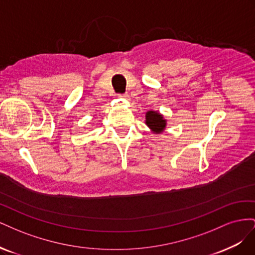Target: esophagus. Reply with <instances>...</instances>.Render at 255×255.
I'll return each instance as SVG.
<instances>
[{
    "instance_id": "esophagus-1",
    "label": "esophagus",
    "mask_w": 255,
    "mask_h": 255,
    "mask_svg": "<svg viewBox=\"0 0 255 255\" xmlns=\"http://www.w3.org/2000/svg\"><path fill=\"white\" fill-rule=\"evenodd\" d=\"M119 98H122L125 100H129V96L128 94H125V95H119Z\"/></svg>"
}]
</instances>
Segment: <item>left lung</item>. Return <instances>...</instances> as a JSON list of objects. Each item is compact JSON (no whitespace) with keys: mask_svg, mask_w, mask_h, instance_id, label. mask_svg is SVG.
<instances>
[{"mask_svg":"<svg viewBox=\"0 0 255 255\" xmlns=\"http://www.w3.org/2000/svg\"><path fill=\"white\" fill-rule=\"evenodd\" d=\"M145 125L154 134H161L167 126L164 116L156 111H148L145 113Z\"/></svg>","mask_w":255,"mask_h":255,"instance_id":"left-lung-1","label":"left lung"}]
</instances>
